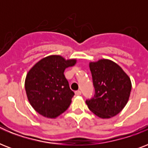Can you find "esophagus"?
<instances>
[{
    "instance_id": "34e87169",
    "label": "esophagus",
    "mask_w": 148,
    "mask_h": 148,
    "mask_svg": "<svg viewBox=\"0 0 148 148\" xmlns=\"http://www.w3.org/2000/svg\"><path fill=\"white\" fill-rule=\"evenodd\" d=\"M81 95V92L80 91V90H77V91H75V95H77V96H80Z\"/></svg>"
}]
</instances>
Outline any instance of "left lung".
Returning a JSON list of instances; mask_svg holds the SVG:
<instances>
[{
    "instance_id": "1",
    "label": "left lung",
    "mask_w": 148,
    "mask_h": 148,
    "mask_svg": "<svg viewBox=\"0 0 148 148\" xmlns=\"http://www.w3.org/2000/svg\"><path fill=\"white\" fill-rule=\"evenodd\" d=\"M95 97L86 101L88 108L96 116L108 119L118 114L126 106L131 95V79L117 63L100 59L89 63Z\"/></svg>"
}]
</instances>
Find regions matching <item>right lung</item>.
Here are the masks:
<instances>
[{"mask_svg":"<svg viewBox=\"0 0 148 148\" xmlns=\"http://www.w3.org/2000/svg\"><path fill=\"white\" fill-rule=\"evenodd\" d=\"M76 63L77 59L66 60L53 54L40 59L29 70L24 87L27 100L36 112L55 119L68 108L74 93L64 72Z\"/></svg>","mask_w":148,"mask_h":148,"instance_id":"right-lung-1","label":"right lung"}]
</instances>
